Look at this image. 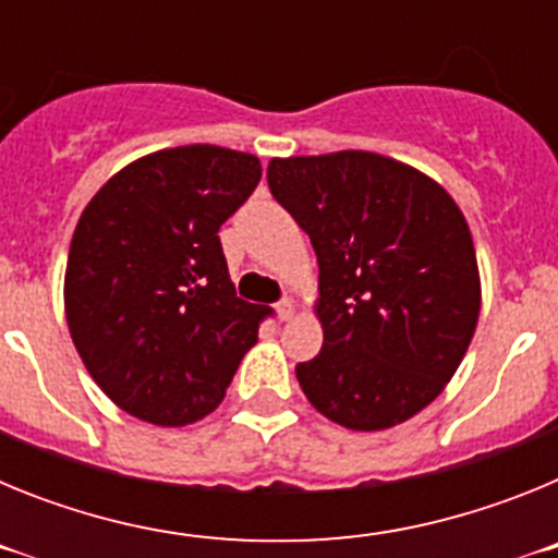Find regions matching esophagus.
Listing matches in <instances>:
<instances>
[{
    "instance_id": "esophagus-1",
    "label": "esophagus",
    "mask_w": 558,
    "mask_h": 558,
    "mask_svg": "<svg viewBox=\"0 0 558 558\" xmlns=\"http://www.w3.org/2000/svg\"><path fill=\"white\" fill-rule=\"evenodd\" d=\"M276 313H279V318H282V322H290V318H293V315H295V302H293V299H290V295H284L282 302L276 304Z\"/></svg>"
}]
</instances>
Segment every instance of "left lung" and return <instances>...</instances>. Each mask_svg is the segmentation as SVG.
Segmentation results:
<instances>
[{"mask_svg": "<svg viewBox=\"0 0 558 558\" xmlns=\"http://www.w3.org/2000/svg\"><path fill=\"white\" fill-rule=\"evenodd\" d=\"M268 186L318 256L324 347L295 366L310 405L360 433L425 411L481 315L472 231L450 192L372 150L270 159Z\"/></svg>", "mask_w": 558, "mask_h": 558, "instance_id": "8db88e82", "label": "left lung"}]
</instances>
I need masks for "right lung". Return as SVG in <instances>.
Returning a JSON list of instances; mask_svg holds the SVG:
<instances>
[{"instance_id": "add662e5", "label": "right lung", "mask_w": 558, "mask_h": 558, "mask_svg": "<svg viewBox=\"0 0 558 558\" xmlns=\"http://www.w3.org/2000/svg\"><path fill=\"white\" fill-rule=\"evenodd\" d=\"M259 175L251 153L165 147L113 172L83 209L63 276L69 335L131 416H209L256 343L270 310L236 299L218 231Z\"/></svg>"}]
</instances>
